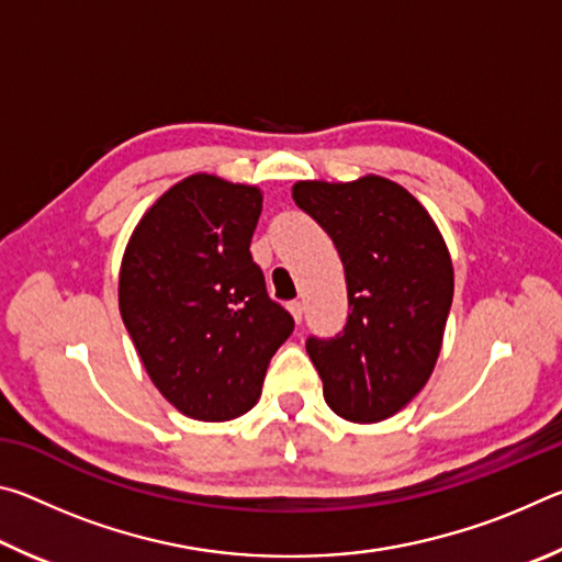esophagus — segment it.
<instances>
[{
  "instance_id": "esophagus-1",
  "label": "esophagus",
  "mask_w": 562,
  "mask_h": 562,
  "mask_svg": "<svg viewBox=\"0 0 562 562\" xmlns=\"http://www.w3.org/2000/svg\"><path fill=\"white\" fill-rule=\"evenodd\" d=\"M290 312H292V317H294V322H302V315H304V307H302V302H300V300H292V302H290Z\"/></svg>"
}]
</instances>
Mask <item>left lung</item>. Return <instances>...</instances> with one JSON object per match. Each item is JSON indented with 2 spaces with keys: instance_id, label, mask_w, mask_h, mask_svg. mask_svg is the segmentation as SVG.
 I'll return each instance as SVG.
<instances>
[{
  "instance_id": "obj_1",
  "label": "left lung",
  "mask_w": 562,
  "mask_h": 562,
  "mask_svg": "<svg viewBox=\"0 0 562 562\" xmlns=\"http://www.w3.org/2000/svg\"><path fill=\"white\" fill-rule=\"evenodd\" d=\"M292 198L335 243L349 315L310 337L325 402L355 424L394 416L429 382L453 300V265L426 207L394 180H300Z\"/></svg>"
}]
</instances>
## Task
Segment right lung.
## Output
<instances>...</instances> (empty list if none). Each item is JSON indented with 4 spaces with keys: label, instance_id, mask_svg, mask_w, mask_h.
Listing matches in <instances>:
<instances>
[{
    "label": "right lung",
    "instance_id": "obj_1",
    "mask_svg": "<svg viewBox=\"0 0 562 562\" xmlns=\"http://www.w3.org/2000/svg\"><path fill=\"white\" fill-rule=\"evenodd\" d=\"M260 213V188L190 176L148 207L123 252V325L150 382L198 422L250 412L294 329L252 262Z\"/></svg>",
    "mask_w": 562,
    "mask_h": 562
}]
</instances>
